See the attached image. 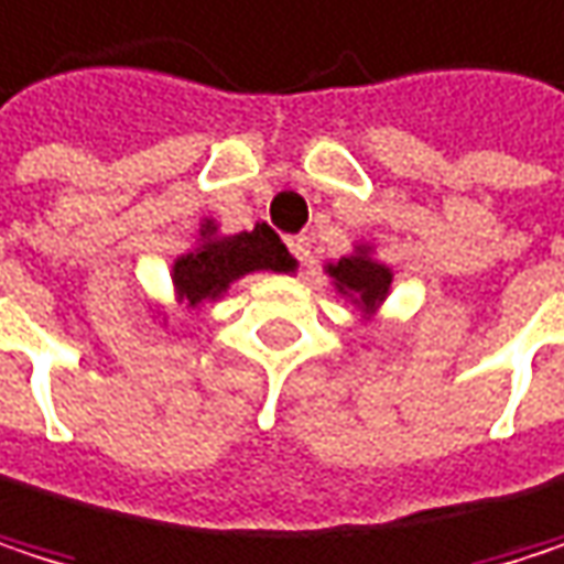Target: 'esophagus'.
<instances>
[{
  "mask_svg": "<svg viewBox=\"0 0 564 564\" xmlns=\"http://www.w3.org/2000/svg\"><path fill=\"white\" fill-rule=\"evenodd\" d=\"M289 252L305 265V262L312 259V242H308V236H292V239H289Z\"/></svg>",
  "mask_w": 564,
  "mask_h": 564,
  "instance_id": "esophagus-1",
  "label": "esophagus"
}]
</instances>
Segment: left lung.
Returning a JSON list of instances; mask_svg holds the SVG:
<instances>
[{
    "instance_id": "obj_1",
    "label": "left lung",
    "mask_w": 564,
    "mask_h": 564,
    "mask_svg": "<svg viewBox=\"0 0 564 564\" xmlns=\"http://www.w3.org/2000/svg\"><path fill=\"white\" fill-rule=\"evenodd\" d=\"M325 272L332 275L335 292L345 295L361 312V318H368V322L381 312L384 299L391 295V282H394L391 265L381 262L375 256V246H368V242H358L351 256L328 262Z\"/></svg>"
}]
</instances>
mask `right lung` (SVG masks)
<instances>
[{"mask_svg": "<svg viewBox=\"0 0 564 564\" xmlns=\"http://www.w3.org/2000/svg\"><path fill=\"white\" fill-rule=\"evenodd\" d=\"M295 265L299 262L285 242L265 223L226 236L213 219H203L196 242L173 259L170 282L173 299L193 312L206 302H216L236 279L249 272H295Z\"/></svg>", "mask_w": 564, "mask_h": 564, "instance_id": "1", "label": "right lung"}]
</instances>
